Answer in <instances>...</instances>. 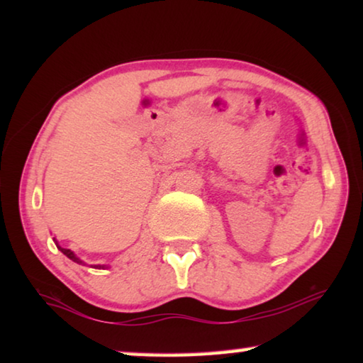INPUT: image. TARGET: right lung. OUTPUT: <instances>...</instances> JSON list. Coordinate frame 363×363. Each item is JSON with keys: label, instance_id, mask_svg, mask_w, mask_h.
<instances>
[{"label": "right lung", "instance_id": "1", "mask_svg": "<svg viewBox=\"0 0 363 363\" xmlns=\"http://www.w3.org/2000/svg\"><path fill=\"white\" fill-rule=\"evenodd\" d=\"M52 240L56 242V247H57V250L62 251V253H64L67 257H69V259H72L73 262H77V264H84L82 259H79V257H78L75 253H73L72 250H69V248H64V247H60V245L57 243L56 238H52ZM91 267H94V269H106L107 266H102V264H96V266H91Z\"/></svg>", "mask_w": 363, "mask_h": 363}]
</instances>
